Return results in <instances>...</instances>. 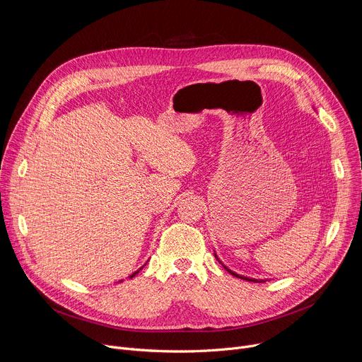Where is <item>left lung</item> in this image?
Here are the masks:
<instances>
[{"mask_svg":"<svg viewBox=\"0 0 362 362\" xmlns=\"http://www.w3.org/2000/svg\"><path fill=\"white\" fill-rule=\"evenodd\" d=\"M223 268H225V269H226V271H228V272H229V274H232V275H233V276H236V278H242V279H246V281H253V282H257V281H256V279H249V278H245V276H240V275H238V274H235V272H232V271H230V269H228V268H226V267H225V265H223Z\"/></svg>","mask_w":362,"mask_h":362,"instance_id":"left-lung-1","label":"left lung"}]
</instances>
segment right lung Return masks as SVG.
I'll return each instance as SVG.
<instances>
[{"label":"right lung","instance_id":"add662e5","mask_svg":"<svg viewBox=\"0 0 362 362\" xmlns=\"http://www.w3.org/2000/svg\"><path fill=\"white\" fill-rule=\"evenodd\" d=\"M136 274H139V271H137V272H134V274H133V275H130V278H133V276H134V275H136Z\"/></svg>","mask_w":362,"mask_h":362}]
</instances>
